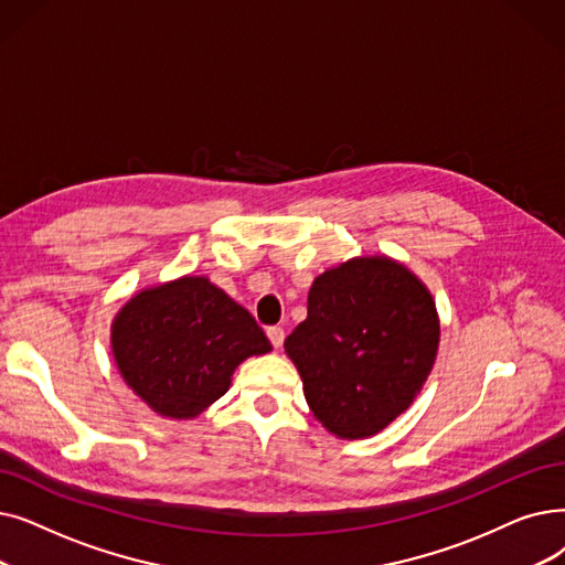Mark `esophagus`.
<instances>
[{
    "instance_id": "34e87169",
    "label": "esophagus",
    "mask_w": 565,
    "mask_h": 565,
    "mask_svg": "<svg viewBox=\"0 0 565 565\" xmlns=\"http://www.w3.org/2000/svg\"><path fill=\"white\" fill-rule=\"evenodd\" d=\"M284 330L279 328V326H273V328H267V339L273 341V347L275 349H281V343H284Z\"/></svg>"
}]
</instances>
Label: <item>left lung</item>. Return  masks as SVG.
Wrapping results in <instances>:
<instances>
[{
  "instance_id": "obj_1",
  "label": "left lung",
  "mask_w": 565,
  "mask_h": 565,
  "mask_svg": "<svg viewBox=\"0 0 565 565\" xmlns=\"http://www.w3.org/2000/svg\"><path fill=\"white\" fill-rule=\"evenodd\" d=\"M440 321L429 288L385 254L343 260L309 288L307 318L284 349L305 399L337 438L383 431L431 374Z\"/></svg>"
}]
</instances>
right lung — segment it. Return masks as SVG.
<instances>
[{
  "instance_id": "add662e5",
  "label": "right lung",
  "mask_w": 565,
  "mask_h": 565,
  "mask_svg": "<svg viewBox=\"0 0 565 565\" xmlns=\"http://www.w3.org/2000/svg\"><path fill=\"white\" fill-rule=\"evenodd\" d=\"M119 376L168 420H193L224 397L237 366L273 351L254 316L205 275L147 286L115 313Z\"/></svg>"
}]
</instances>
